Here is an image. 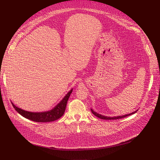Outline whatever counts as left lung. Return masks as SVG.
Wrapping results in <instances>:
<instances>
[{"label": "left lung", "mask_w": 160, "mask_h": 160, "mask_svg": "<svg viewBox=\"0 0 160 160\" xmlns=\"http://www.w3.org/2000/svg\"><path fill=\"white\" fill-rule=\"evenodd\" d=\"M91 111L92 112L95 116H97V118H99L100 119H102V120H117V119H121V118H125V117H127L128 116H130L131 114H135V112H137V110L135 111V112H132V113H130V114H126V115H124V116H116V117H108V116H102V115H101L98 113L95 112V111H93L92 109H91Z\"/></svg>", "instance_id": "obj_1"}]
</instances>
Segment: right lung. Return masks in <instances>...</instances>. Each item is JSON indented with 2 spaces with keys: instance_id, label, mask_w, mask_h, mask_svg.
<instances>
[{
  "instance_id": "right-lung-1",
  "label": "right lung",
  "mask_w": 160,
  "mask_h": 160,
  "mask_svg": "<svg viewBox=\"0 0 160 160\" xmlns=\"http://www.w3.org/2000/svg\"><path fill=\"white\" fill-rule=\"evenodd\" d=\"M72 92V89H71L70 92L65 95V97L63 99L58 105L55 107L52 110L48 111V112H28V111H25L19 108L16 107L13 104L12 102L13 107L15 108L17 112L22 115V116L25 117V118L31 120L34 122H53L56 120L64 114L65 111L68 99L70 97L71 93Z\"/></svg>"
}]
</instances>
